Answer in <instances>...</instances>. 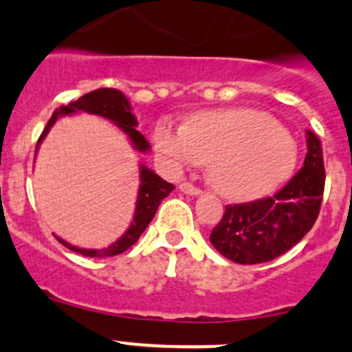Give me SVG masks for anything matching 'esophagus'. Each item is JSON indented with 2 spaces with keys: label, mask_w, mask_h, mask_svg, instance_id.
Wrapping results in <instances>:
<instances>
[{
  "label": "esophagus",
  "mask_w": 352,
  "mask_h": 352,
  "mask_svg": "<svg viewBox=\"0 0 352 352\" xmlns=\"http://www.w3.org/2000/svg\"><path fill=\"white\" fill-rule=\"evenodd\" d=\"M180 191L184 192V195H191V196H198L199 192H201V189L196 188V186H192L191 182H182L179 186Z\"/></svg>",
  "instance_id": "obj_1"
}]
</instances>
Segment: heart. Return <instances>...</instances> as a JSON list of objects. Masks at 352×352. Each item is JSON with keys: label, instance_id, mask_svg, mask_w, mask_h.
<instances>
[{"label": "heart", "instance_id": "heart-1", "mask_svg": "<svg viewBox=\"0 0 352 352\" xmlns=\"http://www.w3.org/2000/svg\"><path fill=\"white\" fill-rule=\"evenodd\" d=\"M154 144L172 166L208 161L215 191L233 199H251L278 188L294 172L298 148L270 113L252 109L198 112L188 126L161 119Z\"/></svg>", "mask_w": 352, "mask_h": 352}]
</instances>
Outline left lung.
Here are the masks:
<instances>
[{
  "label": "left lung",
  "mask_w": 352,
  "mask_h": 352,
  "mask_svg": "<svg viewBox=\"0 0 352 352\" xmlns=\"http://www.w3.org/2000/svg\"><path fill=\"white\" fill-rule=\"evenodd\" d=\"M324 191L321 142L307 131V156L298 173L270 198L228 205L212 230V245L240 265L272 261L296 245L319 215Z\"/></svg>",
  "instance_id": "left-lung-1"
}]
</instances>
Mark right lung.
Segmentation results:
<instances>
[{
    "label": "right lung",
    "instance_id": "add662e5",
    "mask_svg": "<svg viewBox=\"0 0 352 352\" xmlns=\"http://www.w3.org/2000/svg\"><path fill=\"white\" fill-rule=\"evenodd\" d=\"M75 112H87L94 113V116H100L103 119H109L110 122L117 126L124 133L126 137L131 142L133 148L138 151V153H147L151 145L145 140V137L137 129L138 122L137 117L133 116L131 105H129L128 98L117 89H109V87H103V89H96L93 93H87L84 96L78 98L77 101H72L68 105H63L59 109L54 110L52 117L47 122L45 129L38 138L36 151L40 147V144L43 142V138L47 137V133L50 131L56 121L63 116H72ZM175 189V186L166 180L161 179L160 175L153 172L151 168H147L145 164H140V188H138V196H137V207H135V215H133V221L129 224V228L126 230L124 235L119 240L112 243V245L105 247V249H82V247L72 245L66 240L59 239L56 235V239L63 243L65 247H68L69 251L78 252L82 256H89V258H107V256H116L124 252L126 249L133 245L140 239V235L145 231V228L148 226V223L153 221V217L156 215L157 207L163 201V198L170 195V192Z\"/></svg>",
    "mask_w": 352,
    "mask_h": 352
}]
</instances>
